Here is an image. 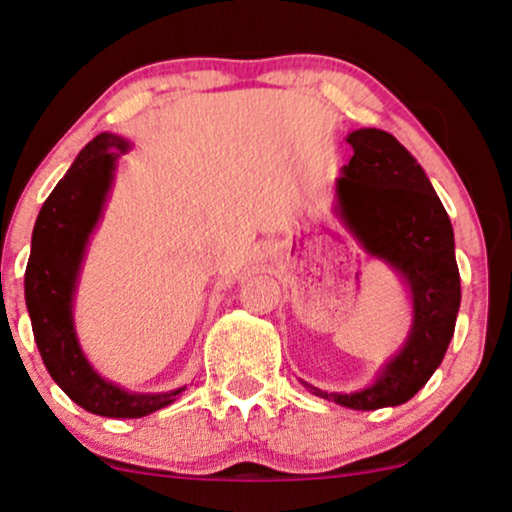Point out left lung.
Masks as SVG:
<instances>
[{"label":"left lung","instance_id":"1","mask_svg":"<svg viewBox=\"0 0 512 512\" xmlns=\"http://www.w3.org/2000/svg\"><path fill=\"white\" fill-rule=\"evenodd\" d=\"M353 157L338 178V202L346 224L369 255L391 262L408 281L415 324L386 372L360 393L319 398L353 410H379L410 400L441 365L460 307V272L453 226L417 159L379 128L348 135Z\"/></svg>","mask_w":512,"mask_h":512}]
</instances>
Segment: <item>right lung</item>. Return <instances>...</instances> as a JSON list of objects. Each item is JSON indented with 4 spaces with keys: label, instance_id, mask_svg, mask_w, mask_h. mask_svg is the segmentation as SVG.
<instances>
[{
    "label": "right lung",
    "instance_id": "obj_1",
    "mask_svg": "<svg viewBox=\"0 0 512 512\" xmlns=\"http://www.w3.org/2000/svg\"><path fill=\"white\" fill-rule=\"evenodd\" d=\"M126 150V140L112 133H100L80 150L40 209L26 267V305L47 372L73 403L102 417L150 415L183 391L138 396L109 384L80 353L73 331L71 298L80 260L112 186L116 157Z\"/></svg>",
    "mask_w": 512,
    "mask_h": 512
}]
</instances>
